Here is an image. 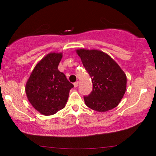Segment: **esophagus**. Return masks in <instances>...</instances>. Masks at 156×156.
<instances>
[{"mask_svg":"<svg viewBox=\"0 0 156 156\" xmlns=\"http://www.w3.org/2000/svg\"><path fill=\"white\" fill-rule=\"evenodd\" d=\"M78 85H79V82H76L75 83H74V87H75V88H76V87H78Z\"/></svg>","mask_w":156,"mask_h":156,"instance_id":"34e87169","label":"esophagus"}]
</instances>
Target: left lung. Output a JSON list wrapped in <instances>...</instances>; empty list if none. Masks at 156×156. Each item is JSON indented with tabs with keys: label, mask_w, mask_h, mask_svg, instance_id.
Here are the masks:
<instances>
[{
	"label": "left lung",
	"mask_w": 156,
	"mask_h": 156,
	"mask_svg": "<svg viewBox=\"0 0 156 156\" xmlns=\"http://www.w3.org/2000/svg\"><path fill=\"white\" fill-rule=\"evenodd\" d=\"M93 83V90L84 97L86 105L99 112L116 107L126 90L127 79L119 65L106 53L99 50H76Z\"/></svg>",
	"instance_id": "obj_1"
}]
</instances>
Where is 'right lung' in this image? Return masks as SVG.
Returning <instances> with one entry per match:
<instances>
[{
  "instance_id": "right-lung-1",
  "label": "right lung",
  "mask_w": 156,
  "mask_h": 156,
  "mask_svg": "<svg viewBox=\"0 0 156 156\" xmlns=\"http://www.w3.org/2000/svg\"><path fill=\"white\" fill-rule=\"evenodd\" d=\"M62 52H50L35 65L25 85V93L32 106L44 116L65 108L74 85L58 70Z\"/></svg>"
}]
</instances>
